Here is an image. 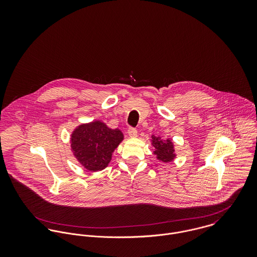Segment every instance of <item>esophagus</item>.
I'll return each instance as SVG.
<instances>
[{"label": "esophagus", "instance_id": "obj_1", "mask_svg": "<svg viewBox=\"0 0 257 257\" xmlns=\"http://www.w3.org/2000/svg\"><path fill=\"white\" fill-rule=\"evenodd\" d=\"M127 134L130 138H137L138 137V131L135 127H130L127 131Z\"/></svg>", "mask_w": 257, "mask_h": 257}]
</instances>
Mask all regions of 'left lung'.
<instances>
[{"mask_svg":"<svg viewBox=\"0 0 257 257\" xmlns=\"http://www.w3.org/2000/svg\"><path fill=\"white\" fill-rule=\"evenodd\" d=\"M151 145L154 147L153 154L161 162H164V163L171 162L177 156L174 143L170 139L162 140L161 137L151 136Z\"/></svg>","mask_w":257,"mask_h":257,"instance_id":"8db88e82","label":"left lung"}]
</instances>
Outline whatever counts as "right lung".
Instances as JSON below:
<instances>
[{
    "label": "right lung",
    "instance_id": "add662e5",
    "mask_svg": "<svg viewBox=\"0 0 257 257\" xmlns=\"http://www.w3.org/2000/svg\"><path fill=\"white\" fill-rule=\"evenodd\" d=\"M122 141L120 130H112L101 120H93L74 128L70 146L78 162L88 171L97 172L109 165L112 152Z\"/></svg>",
    "mask_w": 257,
    "mask_h": 257
}]
</instances>
